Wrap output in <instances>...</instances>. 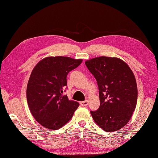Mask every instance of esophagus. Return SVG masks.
<instances>
[{
    "label": "esophagus",
    "mask_w": 158,
    "mask_h": 158,
    "mask_svg": "<svg viewBox=\"0 0 158 158\" xmlns=\"http://www.w3.org/2000/svg\"><path fill=\"white\" fill-rule=\"evenodd\" d=\"M80 104L82 106H86L88 105V101L85 100V101H82L80 102Z\"/></svg>",
    "instance_id": "1"
}]
</instances>
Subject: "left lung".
I'll list each match as a JSON object with an SVG mask.
<instances>
[{
    "label": "left lung",
    "instance_id": "8db88e82",
    "mask_svg": "<svg viewBox=\"0 0 158 158\" xmlns=\"http://www.w3.org/2000/svg\"><path fill=\"white\" fill-rule=\"evenodd\" d=\"M94 76L100 105L90 111L94 120L110 132L125 126L134 112L138 98L135 76L126 62L118 58L100 56L85 62Z\"/></svg>",
    "mask_w": 158,
    "mask_h": 158
}]
</instances>
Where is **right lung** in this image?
I'll return each mask as SVG.
<instances>
[{"mask_svg": "<svg viewBox=\"0 0 158 158\" xmlns=\"http://www.w3.org/2000/svg\"><path fill=\"white\" fill-rule=\"evenodd\" d=\"M82 61L65 56L47 57L34 68L27 85V98L33 117L42 126L58 130L73 116L79 103L70 100L63 92L67 86V75Z\"/></svg>", "mask_w": 158, "mask_h": 158, "instance_id": "add662e5", "label": "right lung"}]
</instances>
